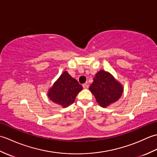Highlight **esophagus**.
I'll return each instance as SVG.
<instances>
[{"instance_id":"1","label":"esophagus","mask_w":157,"mask_h":157,"mask_svg":"<svg viewBox=\"0 0 157 157\" xmlns=\"http://www.w3.org/2000/svg\"><path fill=\"white\" fill-rule=\"evenodd\" d=\"M83 88H84V89H88V85L87 83H86V84H83Z\"/></svg>"}]
</instances>
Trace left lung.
Segmentation results:
<instances>
[{
  "label": "left lung",
  "mask_w": 157,
  "mask_h": 157,
  "mask_svg": "<svg viewBox=\"0 0 157 157\" xmlns=\"http://www.w3.org/2000/svg\"><path fill=\"white\" fill-rule=\"evenodd\" d=\"M89 88L99 105L106 108L121 98L123 87L108 71L101 70L96 73Z\"/></svg>",
  "instance_id": "obj_1"
}]
</instances>
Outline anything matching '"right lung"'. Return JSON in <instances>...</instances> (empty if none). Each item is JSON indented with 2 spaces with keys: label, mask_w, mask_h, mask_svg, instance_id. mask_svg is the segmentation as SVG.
Wrapping results in <instances>:
<instances>
[{
  "label": "right lung",
  "mask_w": 157,
  "mask_h": 157,
  "mask_svg": "<svg viewBox=\"0 0 157 157\" xmlns=\"http://www.w3.org/2000/svg\"><path fill=\"white\" fill-rule=\"evenodd\" d=\"M82 89L78 82L65 71L48 89L47 95L51 101L65 108L74 102L76 96Z\"/></svg>",
  "instance_id": "right-lung-1"
}]
</instances>
